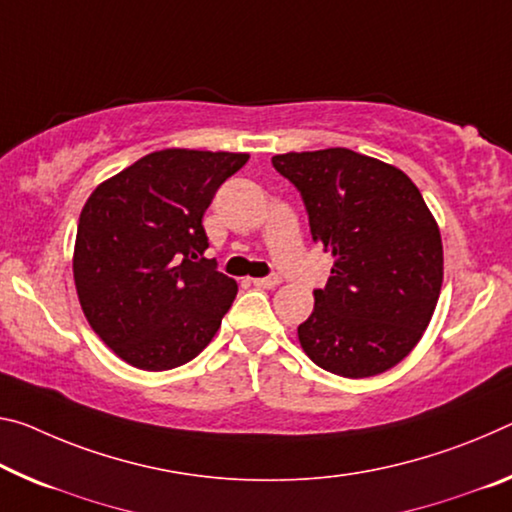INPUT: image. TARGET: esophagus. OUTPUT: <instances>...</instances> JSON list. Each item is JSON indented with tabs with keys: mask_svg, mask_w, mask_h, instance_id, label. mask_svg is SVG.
<instances>
[{
	"mask_svg": "<svg viewBox=\"0 0 512 512\" xmlns=\"http://www.w3.org/2000/svg\"><path fill=\"white\" fill-rule=\"evenodd\" d=\"M250 282H253L255 287H262V289H273V287H278L282 280L278 278V275H271V278H253V280H250Z\"/></svg>",
	"mask_w": 512,
	"mask_h": 512,
	"instance_id": "1",
	"label": "esophagus"
}]
</instances>
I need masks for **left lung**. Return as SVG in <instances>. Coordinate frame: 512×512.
Instances as JSON below:
<instances>
[{
	"label": "left lung",
	"mask_w": 512,
	"mask_h": 512,
	"mask_svg": "<svg viewBox=\"0 0 512 512\" xmlns=\"http://www.w3.org/2000/svg\"><path fill=\"white\" fill-rule=\"evenodd\" d=\"M303 196L314 243L335 257L298 342L344 378L392 369L431 323L442 289V237L408 175L367 154L328 148L275 154Z\"/></svg>",
	"instance_id": "left-lung-1"
}]
</instances>
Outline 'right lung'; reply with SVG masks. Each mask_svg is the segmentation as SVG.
I'll use <instances>...</instances> for the list:
<instances>
[{"instance_id": "add662e5", "label": "right lung", "mask_w": 512, "mask_h": 512, "mask_svg": "<svg viewBox=\"0 0 512 512\" xmlns=\"http://www.w3.org/2000/svg\"><path fill=\"white\" fill-rule=\"evenodd\" d=\"M246 152L168 148L145 154L91 193L72 273L86 321L143 371L186 364L212 342L237 296L216 271L202 216Z\"/></svg>"}]
</instances>
